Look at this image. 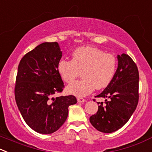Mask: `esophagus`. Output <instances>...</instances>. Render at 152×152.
<instances>
[{"mask_svg": "<svg viewBox=\"0 0 152 152\" xmlns=\"http://www.w3.org/2000/svg\"><path fill=\"white\" fill-rule=\"evenodd\" d=\"M77 101L79 102H85V99L84 98H82V97H78Z\"/></svg>", "mask_w": 152, "mask_h": 152, "instance_id": "34e87169", "label": "esophagus"}]
</instances>
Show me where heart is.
I'll use <instances>...</instances> for the list:
<instances>
[{"mask_svg": "<svg viewBox=\"0 0 152 152\" xmlns=\"http://www.w3.org/2000/svg\"><path fill=\"white\" fill-rule=\"evenodd\" d=\"M117 59L111 54L94 47H82L75 50L72 60L58 61V71L67 83L73 82L82 72L83 79L70 84L67 91L76 96H85L95 88L99 90L108 85L115 74Z\"/></svg>", "mask_w": 152, "mask_h": 152, "instance_id": "b5f03b06", "label": "heart"}]
</instances>
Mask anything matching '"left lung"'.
Instances as JSON below:
<instances>
[{
	"mask_svg": "<svg viewBox=\"0 0 152 152\" xmlns=\"http://www.w3.org/2000/svg\"><path fill=\"white\" fill-rule=\"evenodd\" d=\"M117 71L105 89L96 97L104 99L97 113L90 117L91 125L99 132L112 133L129 120L139 99V72L136 64L127 54L117 55Z\"/></svg>",
	"mask_w": 152,
	"mask_h": 152,
	"instance_id": "8db88e82",
	"label": "left lung"
}]
</instances>
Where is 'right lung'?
<instances>
[{"label":"right lung","instance_id":"add662e5","mask_svg":"<svg viewBox=\"0 0 152 152\" xmlns=\"http://www.w3.org/2000/svg\"><path fill=\"white\" fill-rule=\"evenodd\" d=\"M61 56L57 42H45L27 53L18 67L16 104L26 124L38 133L56 132L67 120L69 106L77 102L72 95L53 97L64 88L58 71Z\"/></svg>","mask_w":152,"mask_h":152}]
</instances>
